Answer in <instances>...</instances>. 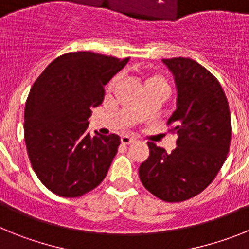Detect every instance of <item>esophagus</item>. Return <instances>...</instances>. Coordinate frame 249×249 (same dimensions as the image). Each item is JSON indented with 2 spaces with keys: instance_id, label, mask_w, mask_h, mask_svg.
I'll return each instance as SVG.
<instances>
[{
  "instance_id": "1",
  "label": "esophagus",
  "mask_w": 249,
  "mask_h": 249,
  "mask_svg": "<svg viewBox=\"0 0 249 249\" xmlns=\"http://www.w3.org/2000/svg\"><path fill=\"white\" fill-rule=\"evenodd\" d=\"M133 142H136L135 138L128 137V136H123V137H121V143L124 144V146H128V144L133 143Z\"/></svg>"
}]
</instances>
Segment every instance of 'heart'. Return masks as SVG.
<instances>
[{
	"mask_svg": "<svg viewBox=\"0 0 249 249\" xmlns=\"http://www.w3.org/2000/svg\"><path fill=\"white\" fill-rule=\"evenodd\" d=\"M116 82H117V78H113V80L108 83V89H111L112 87L116 85ZM157 82L164 83V81H163V78L160 76H147L146 78H144V87H146V86L152 85V83H157Z\"/></svg>",
	"mask_w": 249,
	"mask_h": 249,
	"instance_id": "b5f03b06",
	"label": "heart"
}]
</instances>
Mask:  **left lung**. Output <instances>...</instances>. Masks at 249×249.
Instances as JSON below:
<instances>
[{
    "mask_svg": "<svg viewBox=\"0 0 249 249\" xmlns=\"http://www.w3.org/2000/svg\"><path fill=\"white\" fill-rule=\"evenodd\" d=\"M163 62L177 86V108L167 122L177 147L167 153L148 142L140 178L152 195L173 203L199 195L214 179L230 152L232 123L221 83L207 68L184 57Z\"/></svg>",
    "mask_w": 249,
    "mask_h": 249,
    "instance_id": "8db88e82",
    "label": "left lung"
}]
</instances>
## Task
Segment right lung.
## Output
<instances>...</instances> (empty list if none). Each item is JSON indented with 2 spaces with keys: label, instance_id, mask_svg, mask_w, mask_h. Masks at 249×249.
I'll return each mask as SVG.
<instances>
[{
  "label": "right lung",
  "instance_id": "1",
  "mask_svg": "<svg viewBox=\"0 0 249 249\" xmlns=\"http://www.w3.org/2000/svg\"><path fill=\"white\" fill-rule=\"evenodd\" d=\"M127 58L70 52L57 57L34 83L25 107V141L30 162L51 192L74 198L105 179L121 140L91 137L92 108L102 103L105 85Z\"/></svg>",
  "mask_w": 249,
  "mask_h": 249
}]
</instances>
